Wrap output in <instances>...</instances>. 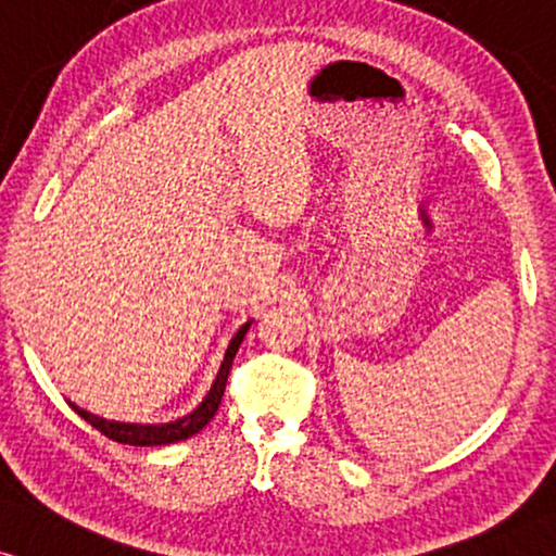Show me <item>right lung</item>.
Wrapping results in <instances>:
<instances>
[{
	"label": "right lung",
	"mask_w": 556,
	"mask_h": 556,
	"mask_svg": "<svg viewBox=\"0 0 556 556\" xmlns=\"http://www.w3.org/2000/svg\"><path fill=\"white\" fill-rule=\"evenodd\" d=\"M249 329H251V320H249V324L240 326L236 337H232L230 344H227L225 359H223V365H219L217 378H214L210 393H206V396L202 399V404H199L193 412L184 414L180 419H173V422H165V425L113 422V419H103V417H98V414L79 409V406L72 404V401H70V406L79 414V417L85 419L87 425H92L98 432H103L105 438L116 440V443H124V445H170V443H178V440L191 438V434H197L199 430H202V427L210 425V419L214 417V414H217L219 401H223V393H225L227 376H230L232 359H236L238 346H240V342H243L245 331H249Z\"/></svg>",
	"instance_id": "obj_1"
}]
</instances>
